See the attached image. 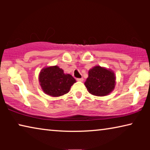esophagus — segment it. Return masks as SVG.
<instances>
[{
    "label": "esophagus",
    "instance_id": "esophagus-1",
    "mask_svg": "<svg viewBox=\"0 0 150 150\" xmlns=\"http://www.w3.org/2000/svg\"><path fill=\"white\" fill-rule=\"evenodd\" d=\"M77 81H80V82H83V78H81V79H77Z\"/></svg>",
    "mask_w": 150,
    "mask_h": 150
}]
</instances>
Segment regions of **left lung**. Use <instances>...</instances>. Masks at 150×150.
Instances as JSON below:
<instances>
[{
	"instance_id": "1",
	"label": "left lung",
	"mask_w": 150,
	"mask_h": 150,
	"mask_svg": "<svg viewBox=\"0 0 150 150\" xmlns=\"http://www.w3.org/2000/svg\"><path fill=\"white\" fill-rule=\"evenodd\" d=\"M115 75L112 70L98 65L89 69L85 85L92 95L105 96L115 89Z\"/></svg>"
}]
</instances>
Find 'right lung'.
Instances as JSON below:
<instances>
[{
	"label": "right lung",
	"instance_id": "obj_1",
	"mask_svg": "<svg viewBox=\"0 0 150 150\" xmlns=\"http://www.w3.org/2000/svg\"><path fill=\"white\" fill-rule=\"evenodd\" d=\"M39 81L43 91L52 97H59L68 93L76 80L70 74H65L61 68L47 67L41 70Z\"/></svg>",
	"mask_w": 150,
	"mask_h": 150
}]
</instances>
